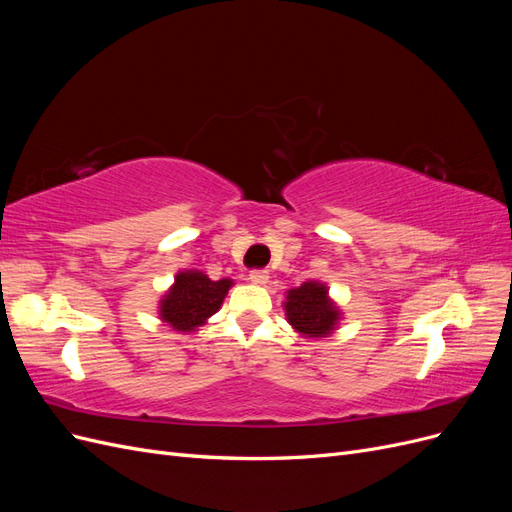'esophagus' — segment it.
<instances>
[{
	"mask_svg": "<svg viewBox=\"0 0 512 512\" xmlns=\"http://www.w3.org/2000/svg\"><path fill=\"white\" fill-rule=\"evenodd\" d=\"M250 282L256 286H265L269 282V271L267 269H254L250 271Z\"/></svg>",
	"mask_w": 512,
	"mask_h": 512,
	"instance_id": "1",
	"label": "esophagus"
}]
</instances>
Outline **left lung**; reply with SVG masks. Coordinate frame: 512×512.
<instances>
[{"mask_svg": "<svg viewBox=\"0 0 512 512\" xmlns=\"http://www.w3.org/2000/svg\"><path fill=\"white\" fill-rule=\"evenodd\" d=\"M286 318L303 337H327L335 331L342 312L329 297V288L320 282H303L286 292Z\"/></svg>", "mask_w": 512, "mask_h": 512, "instance_id": "8db88e82", "label": "left lung"}]
</instances>
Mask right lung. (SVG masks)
<instances>
[{"label": "right lung", "mask_w": 512, "mask_h": 512, "mask_svg": "<svg viewBox=\"0 0 512 512\" xmlns=\"http://www.w3.org/2000/svg\"><path fill=\"white\" fill-rule=\"evenodd\" d=\"M230 286L232 280L213 282L203 271H179L175 284L160 299V318L179 333H192L218 312Z\"/></svg>", "instance_id": "add662e5"}]
</instances>
